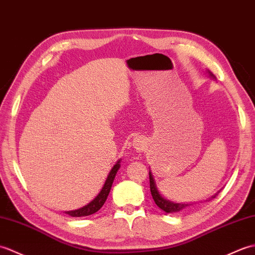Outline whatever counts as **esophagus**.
Here are the masks:
<instances>
[{
	"label": "esophagus",
	"mask_w": 255,
	"mask_h": 255,
	"mask_svg": "<svg viewBox=\"0 0 255 255\" xmlns=\"http://www.w3.org/2000/svg\"><path fill=\"white\" fill-rule=\"evenodd\" d=\"M133 146L137 151H143L145 149V139L142 136H137L133 139Z\"/></svg>",
	"instance_id": "esophagus-1"
}]
</instances>
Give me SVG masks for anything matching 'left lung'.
Masks as SVG:
<instances>
[{"mask_svg": "<svg viewBox=\"0 0 255 255\" xmlns=\"http://www.w3.org/2000/svg\"><path fill=\"white\" fill-rule=\"evenodd\" d=\"M208 73H209V75L214 77V75L212 74L211 72H208ZM149 183H150V192H151L152 199H154L156 205L159 208H161L163 212H166V213H178V212L184 211V209L190 207L191 205H193V204H191V203H173L171 201L166 200L163 196H161V194L159 193V191H158V189H157L155 179H154V177H152V174H151L150 171H149ZM217 195H218V193H216L214 196H212L211 200L215 199V197H216Z\"/></svg>", "mask_w": 255, "mask_h": 255, "instance_id": "1", "label": "left lung"}]
</instances>
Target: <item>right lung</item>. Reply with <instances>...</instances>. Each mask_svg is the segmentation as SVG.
<instances>
[{"label":"right lung","mask_w":255,"mask_h":255,"mask_svg":"<svg viewBox=\"0 0 255 255\" xmlns=\"http://www.w3.org/2000/svg\"><path fill=\"white\" fill-rule=\"evenodd\" d=\"M120 161L121 160H118L116 165L113 166L111 171L108 174V178H107L106 182L103 186V189H101L99 194L96 196L95 199L89 203V204H87L86 206H84L82 208L75 209V211H70V212H65V213L69 214L72 217H83V216H88V215H92V214H95L96 212H98L99 209L105 204L107 197H108V195L110 193L113 180H115L116 174L119 170V168H120Z\"/></svg>","instance_id":"obj_1"}]
</instances>
